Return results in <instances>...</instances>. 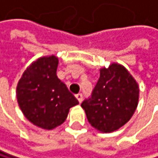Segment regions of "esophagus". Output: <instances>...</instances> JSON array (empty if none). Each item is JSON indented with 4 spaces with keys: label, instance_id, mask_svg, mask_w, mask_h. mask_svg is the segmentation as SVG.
<instances>
[{
    "label": "esophagus",
    "instance_id": "obj_1",
    "mask_svg": "<svg viewBox=\"0 0 158 158\" xmlns=\"http://www.w3.org/2000/svg\"><path fill=\"white\" fill-rule=\"evenodd\" d=\"M76 98H77V99L78 100V102H81L82 101V98H83V96L81 95V94H77L76 95Z\"/></svg>",
    "mask_w": 158,
    "mask_h": 158
}]
</instances>
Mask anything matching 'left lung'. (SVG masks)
<instances>
[{"label": "left lung", "instance_id": "1", "mask_svg": "<svg viewBox=\"0 0 158 158\" xmlns=\"http://www.w3.org/2000/svg\"><path fill=\"white\" fill-rule=\"evenodd\" d=\"M138 85L123 66L113 63L100 69V77L81 107L89 123L102 133H111L127 123L138 103Z\"/></svg>", "mask_w": 158, "mask_h": 158}]
</instances>
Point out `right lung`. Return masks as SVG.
Instances as JSON below:
<instances>
[{"mask_svg": "<svg viewBox=\"0 0 158 158\" xmlns=\"http://www.w3.org/2000/svg\"><path fill=\"white\" fill-rule=\"evenodd\" d=\"M59 60L40 58L24 71L17 86V99L25 118L36 126L53 129L64 122L77 99L58 78Z\"/></svg>", "mask_w": 158, "mask_h": 158, "instance_id": "1", "label": "right lung"}]
</instances>
